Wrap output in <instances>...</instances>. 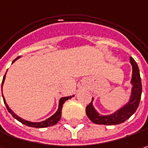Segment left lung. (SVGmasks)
I'll return each instance as SVG.
<instances>
[{
  "label": "left lung",
  "instance_id": "left-lung-1",
  "mask_svg": "<svg viewBox=\"0 0 148 148\" xmlns=\"http://www.w3.org/2000/svg\"><path fill=\"white\" fill-rule=\"evenodd\" d=\"M130 62L132 66V74L131 84H132V93L130 96V99L127 103H126L123 108H121L118 111L114 112L109 115H100L95 110L93 106L92 102L86 107V114L88 118L90 119L93 123L96 124H103V125H116L124 123L127 119H128L139 106V103L142 95V81L140 77V72L136 61L130 57Z\"/></svg>",
  "mask_w": 148,
  "mask_h": 148
}]
</instances>
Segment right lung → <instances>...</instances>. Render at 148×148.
Wrapping results in <instances>:
<instances>
[{
    "mask_svg": "<svg viewBox=\"0 0 148 148\" xmlns=\"http://www.w3.org/2000/svg\"><path fill=\"white\" fill-rule=\"evenodd\" d=\"M20 57H21V56H19V57H17L16 59H15V60H14V61L12 62V63H14V62L16 61V60H18ZM5 79V74L4 75L2 84H1V91H2V85H3ZM72 97H74V95H72V96H69V97H64V98H61L60 100V102H59V108H58V110L56 111V112H55V114H54V115H52L50 118H49V119H47L46 120H45V121H42V122H37V123L26 121V120H25V119H22L21 118H20V117H19V116H17L16 113L13 112V111L10 109V108H9V106L7 105V103H6L5 100V99H4V96H3V100H4L5 104V106H6V108H7V110H8V112H10V114L13 116V118H15L16 120H18V121H19V122H21V123L25 124V125L28 126V127H40H40H50V126L55 125V124L60 121V118H61L62 108H63V105H64V102H65V101H67L68 99H70Z\"/></svg>",
    "mask_w": 148,
    "mask_h": 148,
    "instance_id": "add662e5",
    "label": "right lung"
}]
</instances>
